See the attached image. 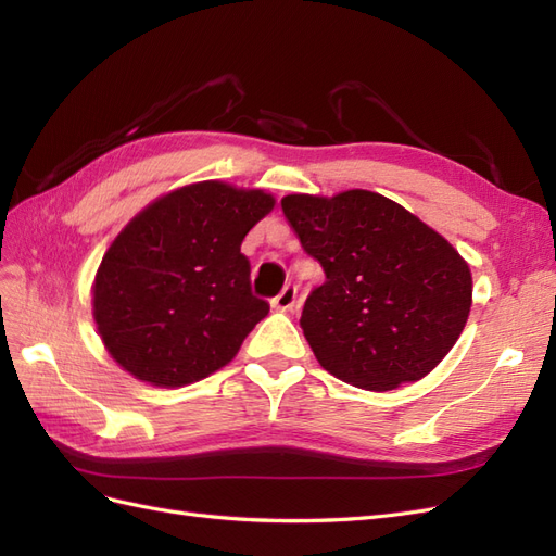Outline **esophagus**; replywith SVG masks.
<instances>
[{
	"label": "esophagus",
	"instance_id": "34e87169",
	"mask_svg": "<svg viewBox=\"0 0 556 556\" xmlns=\"http://www.w3.org/2000/svg\"><path fill=\"white\" fill-rule=\"evenodd\" d=\"M271 306L276 311H292L296 306V285H285V288L280 290V294H276L271 299Z\"/></svg>",
	"mask_w": 556,
	"mask_h": 556
}]
</instances>
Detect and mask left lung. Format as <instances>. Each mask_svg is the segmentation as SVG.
I'll return each instance as SVG.
<instances>
[{"label":"left lung","mask_w":556,"mask_h":556,"mask_svg":"<svg viewBox=\"0 0 556 556\" xmlns=\"http://www.w3.org/2000/svg\"><path fill=\"white\" fill-rule=\"evenodd\" d=\"M282 213L325 271L299 325L331 376L374 392L425 378L470 313L468 264L441 233L368 190L290 194Z\"/></svg>","instance_id":"obj_1"}]
</instances>
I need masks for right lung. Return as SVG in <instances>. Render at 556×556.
Segmentation results:
<instances>
[{"mask_svg":"<svg viewBox=\"0 0 556 556\" xmlns=\"http://www.w3.org/2000/svg\"><path fill=\"white\" fill-rule=\"evenodd\" d=\"M271 208L262 190L204 180L157 199L121 231L94 278V323L125 371L180 387L233 359L268 313L241 243Z\"/></svg>","mask_w":556,"mask_h":556,"instance_id":"right-lung-1","label":"right lung"}]
</instances>
